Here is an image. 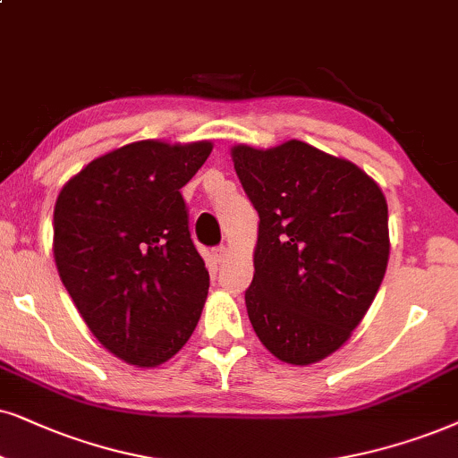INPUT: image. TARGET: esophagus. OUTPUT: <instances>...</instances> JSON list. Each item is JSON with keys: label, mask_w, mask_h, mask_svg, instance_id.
<instances>
[{"label": "esophagus", "mask_w": 458, "mask_h": 458, "mask_svg": "<svg viewBox=\"0 0 458 458\" xmlns=\"http://www.w3.org/2000/svg\"><path fill=\"white\" fill-rule=\"evenodd\" d=\"M225 256H228V249H225V245H219L213 249V258H216V262H224Z\"/></svg>", "instance_id": "1"}]
</instances>
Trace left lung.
Listing matches in <instances>:
<instances>
[{"mask_svg":"<svg viewBox=\"0 0 458 458\" xmlns=\"http://www.w3.org/2000/svg\"><path fill=\"white\" fill-rule=\"evenodd\" d=\"M233 160L259 216L249 321L281 361H321L349 340L383 283V190L352 162L296 139L272 149L236 146Z\"/></svg>","mask_w":458,"mask_h":458,"instance_id":"8db88e82","label":"left lung"}]
</instances>
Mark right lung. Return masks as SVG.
Returning a JSON list of instances; mask_svg holds the SVG:
<instances>
[{
    "instance_id": "1",
    "label": "right lung",
    "mask_w": 458,
    "mask_h": 458,
    "mask_svg": "<svg viewBox=\"0 0 458 458\" xmlns=\"http://www.w3.org/2000/svg\"><path fill=\"white\" fill-rule=\"evenodd\" d=\"M209 141H137L86 165L55 205L61 281L97 340L154 368L188 343L209 289L182 188Z\"/></svg>"
}]
</instances>
